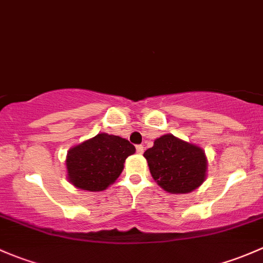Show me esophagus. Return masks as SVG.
<instances>
[{
	"label": "esophagus",
	"mask_w": 263,
	"mask_h": 263,
	"mask_svg": "<svg viewBox=\"0 0 263 263\" xmlns=\"http://www.w3.org/2000/svg\"><path fill=\"white\" fill-rule=\"evenodd\" d=\"M135 149H137L138 154H143V152H144V147H143V145H137Z\"/></svg>",
	"instance_id": "esophagus-1"
}]
</instances>
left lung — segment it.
<instances>
[{
  "instance_id": "8db88e82",
  "label": "left lung",
  "mask_w": 263,
  "mask_h": 263,
  "mask_svg": "<svg viewBox=\"0 0 263 263\" xmlns=\"http://www.w3.org/2000/svg\"><path fill=\"white\" fill-rule=\"evenodd\" d=\"M144 158L157 185L171 194H189L206 178L204 149L173 134L157 138L153 147L144 152Z\"/></svg>"
}]
</instances>
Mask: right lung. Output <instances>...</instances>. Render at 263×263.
<instances>
[{"label": "right lung", "mask_w": 263, "mask_h": 263, "mask_svg": "<svg viewBox=\"0 0 263 263\" xmlns=\"http://www.w3.org/2000/svg\"><path fill=\"white\" fill-rule=\"evenodd\" d=\"M135 147L118 135L100 133L74 145L67 153V177L74 187L85 191H104L124 170Z\"/></svg>", "instance_id": "right-lung-1"}]
</instances>
